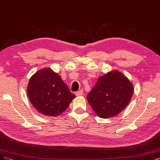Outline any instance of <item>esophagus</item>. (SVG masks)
Here are the masks:
<instances>
[{
    "instance_id": "34e87169",
    "label": "esophagus",
    "mask_w": 160,
    "mask_h": 160,
    "mask_svg": "<svg viewBox=\"0 0 160 160\" xmlns=\"http://www.w3.org/2000/svg\"><path fill=\"white\" fill-rule=\"evenodd\" d=\"M82 94H83V90H79V91L76 92V95L77 96H82Z\"/></svg>"
}]
</instances>
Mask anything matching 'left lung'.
Listing matches in <instances>:
<instances>
[{"mask_svg":"<svg viewBox=\"0 0 160 160\" xmlns=\"http://www.w3.org/2000/svg\"><path fill=\"white\" fill-rule=\"evenodd\" d=\"M133 94V86L120 72L112 70L98 79L87 100L100 118L116 116L128 106Z\"/></svg>","mask_w":160,"mask_h":160,"instance_id":"obj_1","label":"left lung"}]
</instances>
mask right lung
I'll use <instances>...</instances> for the list:
<instances>
[{
	"mask_svg": "<svg viewBox=\"0 0 160 160\" xmlns=\"http://www.w3.org/2000/svg\"><path fill=\"white\" fill-rule=\"evenodd\" d=\"M27 94L36 110L52 117L63 113L76 97L57 73L46 68L37 71L30 78Z\"/></svg>",
	"mask_w": 160,
	"mask_h": 160,
	"instance_id": "right-lung-1",
	"label": "right lung"
}]
</instances>
